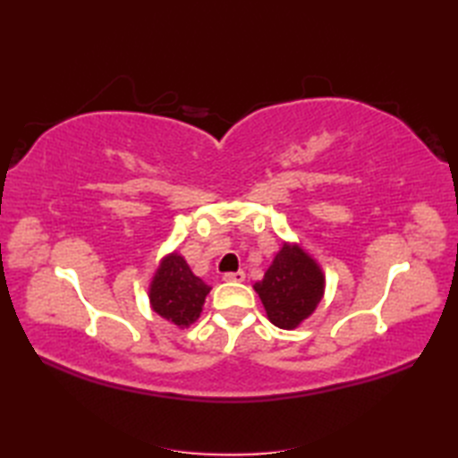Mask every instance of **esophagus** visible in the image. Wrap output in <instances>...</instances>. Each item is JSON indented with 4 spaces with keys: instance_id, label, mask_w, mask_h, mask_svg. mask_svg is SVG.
<instances>
[{
    "instance_id": "obj_1",
    "label": "esophagus",
    "mask_w": 458,
    "mask_h": 458,
    "mask_svg": "<svg viewBox=\"0 0 458 458\" xmlns=\"http://www.w3.org/2000/svg\"><path fill=\"white\" fill-rule=\"evenodd\" d=\"M244 271H234V273H225L224 281L225 283H242L244 281Z\"/></svg>"
}]
</instances>
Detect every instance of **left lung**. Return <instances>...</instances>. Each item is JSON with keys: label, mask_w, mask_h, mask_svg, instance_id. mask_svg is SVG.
I'll return each instance as SVG.
<instances>
[{"label": "left lung", "mask_w": 458, "mask_h": 458, "mask_svg": "<svg viewBox=\"0 0 458 458\" xmlns=\"http://www.w3.org/2000/svg\"><path fill=\"white\" fill-rule=\"evenodd\" d=\"M267 318L279 328L300 327L325 296V273L296 242H283L263 279L254 284Z\"/></svg>", "instance_id": "left-lung-1"}]
</instances>
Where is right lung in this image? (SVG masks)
<instances>
[{
  "mask_svg": "<svg viewBox=\"0 0 458 458\" xmlns=\"http://www.w3.org/2000/svg\"><path fill=\"white\" fill-rule=\"evenodd\" d=\"M200 276L191 271L189 263L179 252L160 259V266L148 284V303L165 321L187 328L202 313L206 296L210 294Z\"/></svg>",
  "mask_w": 458,
  "mask_h": 458,
  "instance_id": "right-lung-1",
  "label": "right lung"
}]
</instances>
